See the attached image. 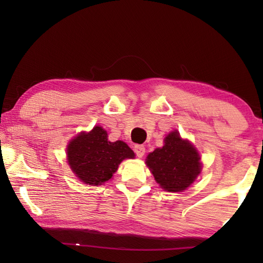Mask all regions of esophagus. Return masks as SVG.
Segmentation results:
<instances>
[{
  "instance_id": "1",
  "label": "esophagus",
  "mask_w": 263,
  "mask_h": 263,
  "mask_svg": "<svg viewBox=\"0 0 263 263\" xmlns=\"http://www.w3.org/2000/svg\"><path fill=\"white\" fill-rule=\"evenodd\" d=\"M135 153L137 154V157H144L145 154V146L144 145H135Z\"/></svg>"
}]
</instances>
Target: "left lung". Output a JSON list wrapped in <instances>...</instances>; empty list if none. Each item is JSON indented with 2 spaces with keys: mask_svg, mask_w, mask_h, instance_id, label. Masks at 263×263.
<instances>
[{
  "mask_svg": "<svg viewBox=\"0 0 263 263\" xmlns=\"http://www.w3.org/2000/svg\"><path fill=\"white\" fill-rule=\"evenodd\" d=\"M199 159L194 146L174 131L164 138L161 148L148 154L146 164L161 188L176 193L188 188L201 173Z\"/></svg>",
  "mask_w": 263,
  "mask_h": 263,
  "instance_id": "8db88e82",
  "label": "left lung"
}]
</instances>
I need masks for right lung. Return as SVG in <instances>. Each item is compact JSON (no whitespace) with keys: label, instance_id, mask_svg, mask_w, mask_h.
<instances>
[{"label":"right lung","instance_id":"1","mask_svg":"<svg viewBox=\"0 0 263 263\" xmlns=\"http://www.w3.org/2000/svg\"><path fill=\"white\" fill-rule=\"evenodd\" d=\"M67 157L80 180L86 184L100 185L112 177L124 159L135 158V153L124 141H109L104 128L95 126L69 142Z\"/></svg>","mask_w":263,"mask_h":263}]
</instances>
